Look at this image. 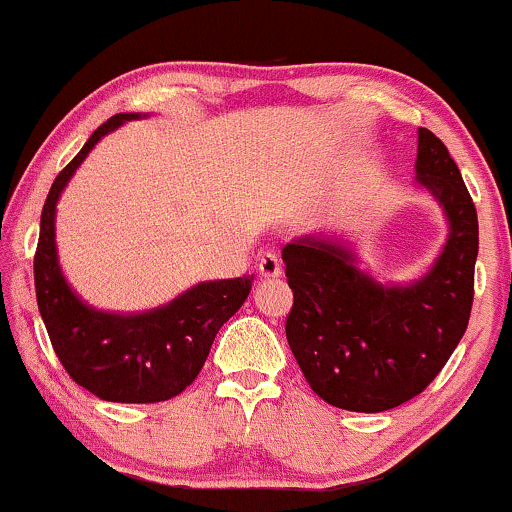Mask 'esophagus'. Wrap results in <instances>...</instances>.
<instances>
[{"instance_id":"1","label":"esophagus","mask_w":512,"mask_h":512,"mask_svg":"<svg viewBox=\"0 0 512 512\" xmlns=\"http://www.w3.org/2000/svg\"><path fill=\"white\" fill-rule=\"evenodd\" d=\"M281 260L279 255H274V252H264L262 260H260V274L264 279H276V276H281Z\"/></svg>"}]
</instances>
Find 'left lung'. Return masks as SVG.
<instances>
[{
	"label": "left lung",
	"mask_w": 512,
	"mask_h": 512,
	"mask_svg": "<svg viewBox=\"0 0 512 512\" xmlns=\"http://www.w3.org/2000/svg\"><path fill=\"white\" fill-rule=\"evenodd\" d=\"M417 183L448 219L434 267L408 286H381L343 243L305 236L283 248L293 307L286 338L307 384L341 410L384 412L420 396L470 322L477 209L458 164L427 128L417 138Z\"/></svg>",
	"instance_id": "8db88e82"
}]
</instances>
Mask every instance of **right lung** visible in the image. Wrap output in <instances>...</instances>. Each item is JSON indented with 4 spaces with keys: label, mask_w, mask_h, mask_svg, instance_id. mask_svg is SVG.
Returning <instances> with one entry per match:
<instances>
[{
    "label": "right lung",
    "mask_w": 512,
    "mask_h": 512,
    "mask_svg": "<svg viewBox=\"0 0 512 512\" xmlns=\"http://www.w3.org/2000/svg\"><path fill=\"white\" fill-rule=\"evenodd\" d=\"M143 114H116L90 135L71 159L42 207L35 250V293L54 353L78 386L112 403H159L186 391L205 365L219 329L248 298L252 279L205 281L169 305L138 315H114L85 305L61 274L54 214L61 190L107 133Z\"/></svg>",
    "instance_id": "add662e5"
}]
</instances>
